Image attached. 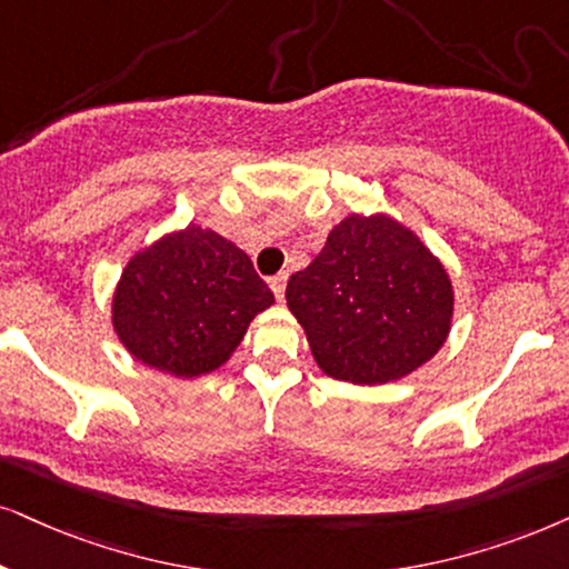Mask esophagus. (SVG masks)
Listing matches in <instances>:
<instances>
[{
  "instance_id": "obj_1",
  "label": "esophagus",
  "mask_w": 569,
  "mask_h": 569,
  "mask_svg": "<svg viewBox=\"0 0 569 569\" xmlns=\"http://www.w3.org/2000/svg\"><path fill=\"white\" fill-rule=\"evenodd\" d=\"M286 280H289V276H286V272H278V276L270 278V289H272V293H276L278 299H283V293H286Z\"/></svg>"
}]
</instances>
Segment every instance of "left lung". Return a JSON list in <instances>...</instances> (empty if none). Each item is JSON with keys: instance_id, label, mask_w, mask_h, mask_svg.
<instances>
[{"instance_id": "left-lung-1", "label": "left lung", "mask_w": 569, "mask_h": 569, "mask_svg": "<svg viewBox=\"0 0 569 569\" xmlns=\"http://www.w3.org/2000/svg\"><path fill=\"white\" fill-rule=\"evenodd\" d=\"M286 301L330 378L399 380L443 347L455 293L426 243L388 214H349L293 272Z\"/></svg>"}]
</instances>
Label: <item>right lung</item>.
I'll use <instances>...</instances> for the list:
<instances>
[{
    "mask_svg": "<svg viewBox=\"0 0 569 569\" xmlns=\"http://www.w3.org/2000/svg\"><path fill=\"white\" fill-rule=\"evenodd\" d=\"M276 297L236 243L189 226L139 251L112 299L120 341L178 378L218 370Z\"/></svg>",
    "mask_w": 569,
    "mask_h": 569,
    "instance_id": "1",
    "label": "right lung"
}]
</instances>
